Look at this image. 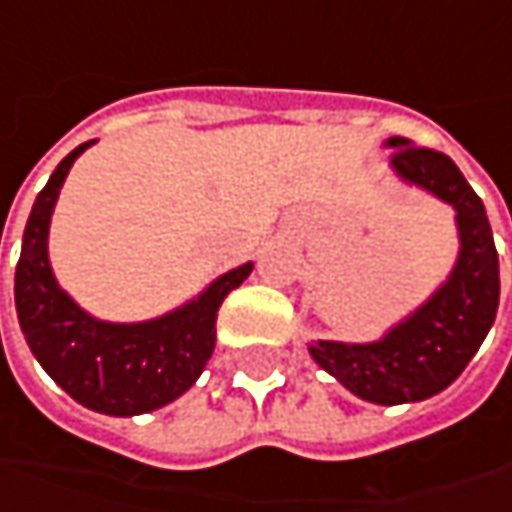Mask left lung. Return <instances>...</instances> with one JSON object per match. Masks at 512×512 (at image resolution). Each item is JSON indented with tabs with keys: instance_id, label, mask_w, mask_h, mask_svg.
Returning a JSON list of instances; mask_svg holds the SVG:
<instances>
[{
	"instance_id": "1",
	"label": "left lung",
	"mask_w": 512,
	"mask_h": 512,
	"mask_svg": "<svg viewBox=\"0 0 512 512\" xmlns=\"http://www.w3.org/2000/svg\"><path fill=\"white\" fill-rule=\"evenodd\" d=\"M384 148L396 150L390 168L404 185L427 190L456 210V265L433 296L382 339L364 344L319 339L307 350L353 396L390 407L424 402L462 376L496 322L499 253L482 199L450 156L416 148L402 136H390Z\"/></svg>"
}]
</instances>
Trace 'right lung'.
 Returning a JSON list of instances; mask_svg holds the SVG:
<instances>
[{"mask_svg": "<svg viewBox=\"0 0 512 512\" xmlns=\"http://www.w3.org/2000/svg\"><path fill=\"white\" fill-rule=\"evenodd\" d=\"M85 142L39 190L16 265V316L30 353L70 399L105 416H139L176 402L202 376L216 347V313L253 262L233 267L182 307L148 322H102L59 287L48 256L50 216Z\"/></svg>", "mask_w": 512, "mask_h": 512, "instance_id": "1", "label": "right lung"}]
</instances>
